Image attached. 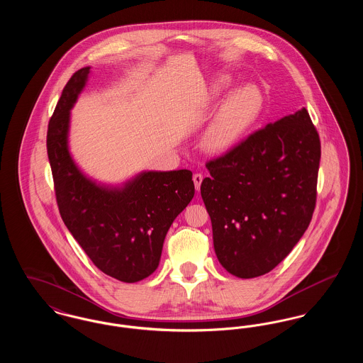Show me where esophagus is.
<instances>
[{"instance_id": "obj_1", "label": "esophagus", "mask_w": 363, "mask_h": 363, "mask_svg": "<svg viewBox=\"0 0 363 363\" xmlns=\"http://www.w3.org/2000/svg\"><path fill=\"white\" fill-rule=\"evenodd\" d=\"M203 178H204V177H203V174H193V182H194V186H196V190H197V191L200 190L201 182H203Z\"/></svg>"}]
</instances>
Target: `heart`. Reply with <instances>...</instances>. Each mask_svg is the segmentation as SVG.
<instances>
[{"label": "heart", "mask_w": 363, "mask_h": 363, "mask_svg": "<svg viewBox=\"0 0 363 363\" xmlns=\"http://www.w3.org/2000/svg\"><path fill=\"white\" fill-rule=\"evenodd\" d=\"M231 83L230 77L216 80L209 89V98L222 96ZM261 104L262 99L256 86H243L233 91L209 122L201 140L203 147L215 154H223L234 148L257 120Z\"/></svg>", "instance_id": "obj_1"}]
</instances>
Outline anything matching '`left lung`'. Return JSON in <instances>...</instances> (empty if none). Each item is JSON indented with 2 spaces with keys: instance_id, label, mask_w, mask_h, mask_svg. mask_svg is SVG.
<instances>
[{
  "instance_id": "obj_1",
  "label": "left lung",
  "mask_w": 363,
  "mask_h": 363,
  "mask_svg": "<svg viewBox=\"0 0 363 363\" xmlns=\"http://www.w3.org/2000/svg\"><path fill=\"white\" fill-rule=\"evenodd\" d=\"M320 157V138L303 107L208 162L201 197L227 272L261 277L287 257L311 223Z\"/></svg>"
}]
</instances>
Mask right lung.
<instances>
[{
    "label": "right lung",
    "mask_w": 363,
    "mask_h": 363,
    "mask_svg": "<svg viewBox=\"0 0 363 363\" xmlns=\"http://www.w3.org/2000/svg\"><path fill=\"white\" fill-rule=\"evenodd\" d=\"M89 67L64 88L48 129V155L61 218L91 261L108 277L136 283L155 272L166 234L194 196L190 170L143 172L122 186L96 184L70 155V110Z\"/></svg>",
    "instance_id": "1"
}]
</instances>
